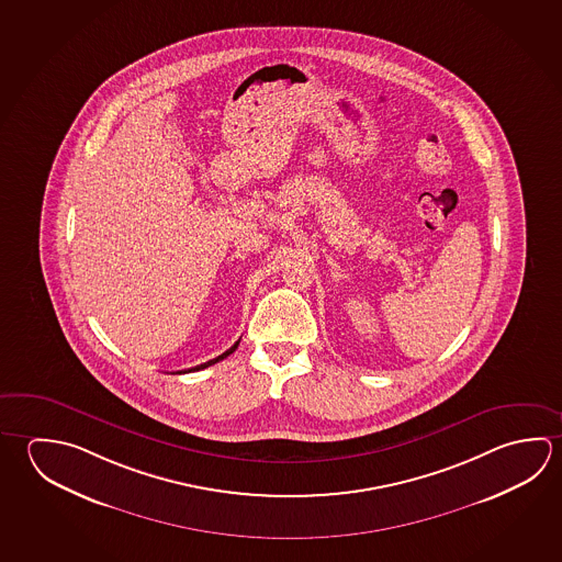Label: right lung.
Returning a JSON list of instances; mask_svg holds the SVG:
<instances>
[{
    "label": "right lung",
    "instance_id": "add662e5",
    "mask_svg": "<svg viewBox=\"0 0 562 562\" xmlns=\"http://www.w3.org/2000/svg\"><path fill=\"white\" fill-rule=\"evenodd\" d=\"M237 347H238V341H237V344L233 345V347H231V349H227V351H225V353L218 355L217 359H211V361H207V363L199 364V367H193V369H188V371H199V369H205V367H209V364H215V363H217V361H221V359H225V357H228V355L233 353V351H235V349H237Z\"/></svg>",
    "mask_w": 562,
    "mask_h": 562
}]
</instances>
